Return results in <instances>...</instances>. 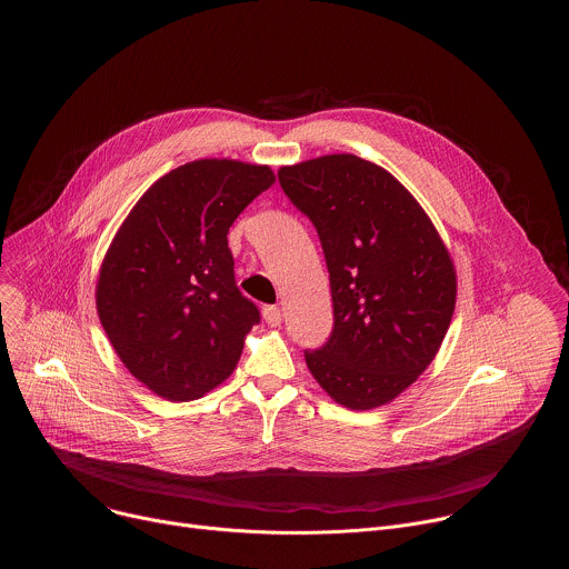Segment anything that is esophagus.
<instances>
[{
    "label": "esophagus",
    "instance_id": "esophagus-1",
    "mask_svg": "<svg viewBox=\"0 0 569 569\" xmlns=\"http://www.w3.org/2000/svg\"><path fill=\"white\" fill-rule=\"evenodd\" d=\"M262 318H264V322L269 326H280V322H282V311L276 305H267L262 309Z\"/></svg>",
    "mask_w": 569,
    "mask_h": 569
}]
</instances>
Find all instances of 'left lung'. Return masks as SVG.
Returning <instances> with one entry per match:
<instances>
[{"label":"left lung","instance_id":"left-lung-1","mask_svg":"<svg viewBox=\"0 0 569 569\" xmlns=\"http://www.w3.org/2000/svg\"><path fill=\"white\" fill-rule=\"evenodd\" d=\"M278 181L318 230L332 330L305 350L311 375L350 409L390 403L431 363L456 307V269L406 186L357 156L284 166Z\"/></svg>","mask_w":569,"mask_h":569}]
</instances>
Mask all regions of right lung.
I'll return each instance as SVG.
<instances>
[{
  "label": "right lung",
  "instance_id": "right-lung-1",
  "mask_svg": "<svg viewBox=\"0 0 569 569\" xmlns=\"http://www.w3.org/2000/svg\"><path fill=\"white\" fill-rule=\"evenodd\" d=\"M273 179L269 166L183 163L140 197L109 247L100 322L129 372L163 399L192 401L223 383L260 322L237 287L228 232Z\"/></svg>",
  "mask_w": 569,
  "mask_h": 569
}]
</instances>
